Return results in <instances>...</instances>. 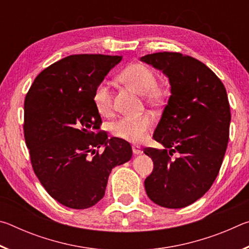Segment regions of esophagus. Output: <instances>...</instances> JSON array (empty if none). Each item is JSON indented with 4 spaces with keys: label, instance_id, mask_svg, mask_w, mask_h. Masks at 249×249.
<instances>
[{
    "label": "esophagus",
    "instance_id": "34e87169",
    "mask_svg": "<svg viewBox=\"0 0 249 249\" xmlns=\"http://www.w3.org/2000/svg\"><path fill=\"white\" fill-rule=\"evenodd\" d=\"M132 149H133V153L135 155H138V154L142 153V148L138 145H133L132 146Z\"/></svg>",
    "mask_w": 249,
    "mask_h": 249
}]
</instances>
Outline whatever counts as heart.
Instances as JSON below:
<instances>
[{
	"label": "heart",
	"mask_w": 249,
	"mask_h": 249,
	"mask_svg": "<svg viewBox=\"0 0 249 249\" xmlns=\"http://www.w3.org/2000/svg\"><path fill=\"white\" fill-rule=\"evenodd\" d=\"M122 81L133 87L144 96L147 104L160 107L166 103L169 91L161 82L156 81V74L148 66L140 62L130 64L120 73ZM94 107L101 115L111 114L113 109V95L107 81L100 82L92 95ZM151 126V117L148 114L138 116H124L111 125V132L121 140L138 142L144 141Z\"/></svg>",
	"instance_id": "obj_1"
}]
</instances>
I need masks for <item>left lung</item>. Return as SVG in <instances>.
<instances>
[{"instance_id": "obj_1", "label": "left lung", "mask_w": 249, "mask_h": 249, "mask_svg": "<svg viewBox=\"0 0 249 249\" xmlns=\"http://www.w3.org/2000/svg\"><path fill=\"white\" fill-rule=\"evenodd\" d=\"M141 60L162 70L171 86L153 136L165 149H144L154 162L146 193L163 208H184L205 195L222 166L231 122L225 87L209 67L187 54L156 53ZM175 152L178 157L172 159Z\"/></svg>"}]
</instances>
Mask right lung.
<instances>
[{
    "label": "right lung",
    "mask_w": 249,
    "mask_h": 249,
    "mask_svg": "<svg viewBox=\"0 0 249 249\" xmlns=\"http://www.w3.org/2000/svg\"><path fill=\"white\" fill-rule=\"evenodd\" d=\"M121 60L71 54L41 71L25 98L24 137L34 172L49 196L68 208L98 203L111 170L132 158L129 142L108 140L100 129L102 120L92 101L95 87Z\"/></svg>",
    "instance_id": "obj_1"
}]
</instances>
